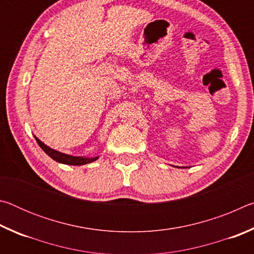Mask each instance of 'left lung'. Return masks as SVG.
<instances>
[{
	"instance_id": "8db88e82",
	"label": "left lung",
	"mask_w": 254,
	"mask_h": 254,
	"mask_svg": "<svg viewBox=\"0 0 254 254\" xmlns=\"http://www.w3.org/2000/svg\"><path fill=\"white\" fill-rule=\"evenodd\" d=\"M178 168H179V167H178Z\"/></svg>"
}]
</instances>
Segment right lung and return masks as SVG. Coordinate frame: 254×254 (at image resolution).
<instances>
[{"label":"right lung","mask_w":254,"mask_h":254,"mask_svg":"<svg viewBox=\"0 0 254 254\" xmlns=\"http://www.w3.org/2000/svg\"><path fill=\"white\" fill-rule=\"evenodd\" d=\"M34 137H36V141L38 142V144L40 145V148L44 150V151L48 154L51 159H54L55 161H57L59 163H64V165L81 166V165H86V163H91L100 158L98 156L97 157H76V156H70V154H67V153L59 152L57 150L51 149L50 147H48V145L45 144L41 140L38 139L37 136Z\"/></svg>","instance_id":"1"}]
</instances>
